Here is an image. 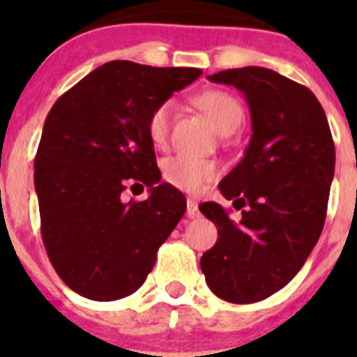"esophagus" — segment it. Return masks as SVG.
I'll use <instances>...</instances> for the list:
<instances>
[{"instance_id": "1", "label": "esophagus", "mask_w": 357, "mask_h": 357, "mask_svg": "<svg viewBox=\"0 0 357 357\" xmlns=\"http://www.w3.org/2000/svg\"><path fill=\"white\" fill-rule=\"evenodd\" d=\"M185 213H188L189 218L198 216V204L193 198H188V211H185Z\"/></svg>"}]
</instances>
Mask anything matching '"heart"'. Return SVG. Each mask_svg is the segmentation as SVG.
Segmentation results:
<instances>
[{
  "label": "heart",
  "mask_w": 357,
  "mask_h": 357,
  "mask_svg": "<svg viewBox=\"0 0 357 357\" xmlns=\"http://www.w3.org/2000/svg\"><path fill=\"white\" fill-rule=\"evenodd\" d=\"M195 103H197L198 109L204 110L209 116L214 127L222 134H230L243 119V109L239 102L225 91H206V93L198 94L195 98ZM172 112V102L159 103L155 109L151 110L146 130L150 135V141L155 146H162L168 139ZM162 175L166 182H169L175 188L188 191V193H197L218 175V166L213 160L178 153V155L169 157L164 162Z\"/></svg>",
  "instance_id": "heart-1"
}]
</instances>
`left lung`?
<instances>
[{
  "instance_id": "1",
  "label": "left lung",
  "mask_w": 357,
  "mask_h": 357,
  "mask_svg": "<svg viewBox=\"0 0 357 357\" xmlns=\"http://www.w3.org/2000/svg\"><path fill=\"white\" fill-rule=\"evenodd\" d=\"M209 80L245 94L252 137L241 162L220 182L241 220H230L214 202L200 206L220 236L200 268L214 295L252 304L284 288L317 245L334 176V141L326 112L305 85L257 66L220 71Z\"/></svg>"
}]
</instances>
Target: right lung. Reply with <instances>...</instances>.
Masks as SVG:
<instances>
[{
  "instance_id": "right-lung-1",
  "label": "right lung",
  "mask_w": 357,
  "mask_h": 357,
  "mask_svg": "<svg viewBox=\"0 0 357 357\" xmlns=\"http://www.w3.org/2000/svg\"><path fill=\"white\" fill-rule=\"evenodd\" d=\"M200 75L107 62L46 116L33 164L40 234L55 272L78 295L107 302L139 289L184 216V195L159 182L146 125L151 110ZM143 183L152 191L146 201L122 202L128 185Z\"/></svg>"
}]
</instances>
